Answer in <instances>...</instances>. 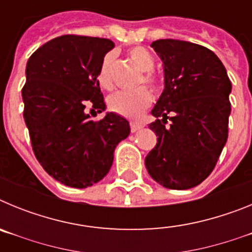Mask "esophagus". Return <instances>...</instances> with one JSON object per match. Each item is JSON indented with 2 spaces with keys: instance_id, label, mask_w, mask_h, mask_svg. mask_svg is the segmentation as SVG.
Returning <instances> with one entry per match:
<instances>
[{
  "instance_id": "34e87169",
  "label": "esophagus",
  "mask_w": 252,
  "mask_h": 252,
  "mask_svg": "<svg viewBox=\"0 0 252 252\" xmlns=\"http://www.w3.org/2000/svg\"><path fill=\"white\" fill-rule=\"evenodd\" d=\"M130 127H131V131H132V132H136V131H139L140 128H142V125L136 124V122H131Z\"/></svg>"
}]
</instances>
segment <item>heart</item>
I'll return each mask as SVG.
<instances>
[{
    "instance_id": "heart-1",
    "label": "heart",
    "mask_w": 252,
    "mask_h": 252,
    "mask_svg": "<svg viewBox=\"0 0 252 252\" xmlns=\"http://www.w3.org/2000/svg\"><path fill=\"white\" fill-rule=\"evenodd\" d=\"M127 57L131 63L142 73L140 79L144 86L150 91L157 92L159 90V79L151 70L155 66V59L148 49L142 46H135L127 51ZM113 55L107 54L102 60L97 74L98 84L104 90L112 88L111 78V66H112ZM151 104V94L145 88H137L132 92H117L108 98V108L112 112L127 117V119H139L142 112Z\"/></svg>"
}]
</instances>
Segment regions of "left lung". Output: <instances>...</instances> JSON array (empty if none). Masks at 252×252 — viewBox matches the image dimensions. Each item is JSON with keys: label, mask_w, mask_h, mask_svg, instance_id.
<instances>
[{"label": "left lung", "mask_w": 252, "mask_h": 252, "mask_svg": "<svg viewBox=\"0 0 252 252\" xmlns=\"http://www.w3.org/2000/svg\"><path fill=\"white\" fill-rule=\"evenodd\" d=\"M151 46L162 60L165 87L151 111L157 120L149 127L158 142L146 169L165 188H193L212 173L227 141L232 86L221 60L204 46L174 39Z\"/></svg>", "instance_id": "obj_1"}]
</instances>
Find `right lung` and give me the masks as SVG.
Wrapping results in <instances>:
<instances>
[{
    "label": "right lung",
    "mask_w": 252,
    "mask_h": 252,
    "mask_svg": "<svg viewBox=\"0 0 252 252\" xmlns=\"http://www.w3.org/2000/svg\"><path fill=\"white\" fill-rule=\"evenodd\" d=\"M113 48L110 39L63 35L40 46L26 64L22 101L32 150L44 170L64 186L98 183L112 166L117 144L130 135L122 116L107 112L93 121L86 111L106 110L97 74Z\"/></svg>",
    "instance_id": "add662e5"
}]
</instances>
